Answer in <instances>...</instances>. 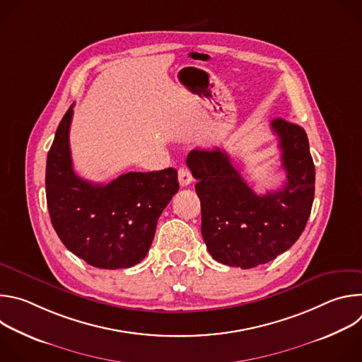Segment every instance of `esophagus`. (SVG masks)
Segmentation results:
<instances>
[{
    "label": "esophagus",
    "mask_w": 362,
    "mask_h": 362,
    "mask_svg": "<svg viewBox=\"0 0 362 362\" xmlns=\"http://www.w3.org/2000/svg\"><path fill=\"white\" fill-rule=\"evenodd\" d=\"M177 179H179L180 186H189V185L192 183V180H193L192 173H190V170H189L187 168H180V169H179V172H177Z\"/></svg>",
    "instance_id": "esophagus-1"
}]
</instances>
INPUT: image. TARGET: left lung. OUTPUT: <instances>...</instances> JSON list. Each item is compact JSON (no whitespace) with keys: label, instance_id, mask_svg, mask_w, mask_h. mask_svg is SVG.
Returning <instances> with one entry per match:
<instances>
[{"label":"left lung","instance_id":"8db88e82","mask_svg":"<svg viewBox=\"0 0 362 362\" xmlns=\"http://www.w3.org/2000/svg\"><path fill=\"white\" fill-rule=\"evenodd\" d=\"M279 139L286 183L256 194L222 148H194L187 166L202 206V236L215 261L242 269L267 264L303 232L315 193V166L305 130L293 122L271 123Z\"/></svg>","mask_w":362,"mask_h":362}]
</instances>
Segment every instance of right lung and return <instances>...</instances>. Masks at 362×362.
<instances>
[{
  "label": "right lung",
  "mask_w": 362,
  "mask_h": 362,
  "mask_svg": "<svg viewBox=\"0 0 362 362\" xmlns=\"http://www.w3.org/2000/svg\"><path fill=\"white\" fill-rule=\"evenodd\" d=\"M73 106L60 122L45 168L51 223L64 246L88 265L123 269L147 255L158 219L179 190L177 172H129L107 185L91 183L73 170L70 124Z\"/></svg>",
  "instance_id": "1"
}]
</instances>
